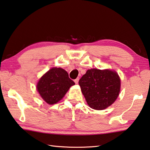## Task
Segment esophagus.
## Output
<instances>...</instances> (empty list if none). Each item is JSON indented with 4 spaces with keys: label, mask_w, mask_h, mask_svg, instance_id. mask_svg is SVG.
I'll use <instances>...</instances> for the list:
<instances>
[{
    "label": "esophagus",
    "mask_w": 150,
    "mask_h": 150,
    "mask_svg": "<svg viewBox=\"0 0 150 150\" xmlns=\"http://www.w3.org/2000/svg\"><path fill=\"white\" fill-rule=\"evenodd\" d=\"M79 78H77L76 79H75L74 80V81H75V84H77L78 83H79Z\"/></svg>",
    "instance_id": "1"
}]
</instances>
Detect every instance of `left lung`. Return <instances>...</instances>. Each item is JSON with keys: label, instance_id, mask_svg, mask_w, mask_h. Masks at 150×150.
Here are the masks:
<instances>
[{"label": "left lung", "instance_id": "left-lung-1", "mask_svg": "<svg viewBox=\"0 0 150 150\" xmlns=\"http://www.w3.org/2000/svg\"><path fill=\"white\" fill-rule=\"evenodd\" d=\"M79 84L87 103L94 110H102L109 107L117 98L120 92L118 74L108 69L87 70Z\"/></svg>", "mask_w": 150, "mask_h": 150}]
</instances>
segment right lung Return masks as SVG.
<instances>
[{"instance_id":"add662e5","label":"right lung","mask_w":150,"mask_h":150,"mask_svg":"<svg viewBox=\"0 0 150 150\" xmlns=\"http://www.w3.org/2000/svg\"><path fill=\"white\" fill-rule=\"evenodd\" d=\"M74 84L66 70L53 67L40 79L37 88L46 102L54 104L59 102Z\"/></svg>"}]
</instances>
